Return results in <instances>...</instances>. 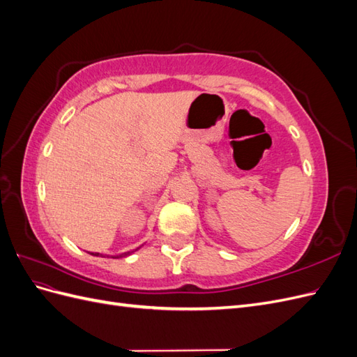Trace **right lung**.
<instances>
[{"label":"right lung","mask_w":357,"mask_h":357,"mask_svg":"<svg viewBox=\"0 0 357 357\" xmlns=\"http://www.w3.org/2000/svg\"><path fill=\"white\" fill-rule=\"evenodd\" d=\"M131 253H132V252H126V253H122V255L114 256V257H123V256H129ZM91 255H93V256H102V255H100V253H91ZM102 257H105V256H102Z\"/></svg>","instance_id":"obj_1"}]
</instances>
